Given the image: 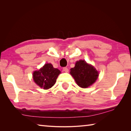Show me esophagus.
Wrapping results in <instances>:
<instances>
[{
  "mask_svg": "<svg viewBox=\"0 0 131 131\" xmlns=\"http://www.w3.org/2000/svg\"><path fill=\"white\" fill-rule=\"evenodd\" d=\"M63 71H65V72H66V73H67V72H68V71H69V69H68V68H66V67H64V68H63Z\"/></svg>",
  "mask_w": 131,
  "mask_h": 131,
  "instance_id": "34e87169",
  "label": "esophagus"
}]
</instances>
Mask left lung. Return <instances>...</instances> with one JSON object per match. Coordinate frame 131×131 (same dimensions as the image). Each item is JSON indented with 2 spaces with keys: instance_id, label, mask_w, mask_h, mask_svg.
Here are the masks:
<instances>
[{
  "instance_id": "1",
  "label": "left lung",
  "mask_w": 131,
  "mask_h": 131,
  "mask_svg": "<svg viewBox=\"0 0 131 131\" xmlns=\"http://www.w3.org/2000/svg\"><path fill=\"white\" fill-rule=\"evenodd\" d=\"M70 73L77 84L82 88H87L96 82L99 73L93 66L84 60L77 61L75 66L70 69Z\"/></svg>"
}]
</instances>
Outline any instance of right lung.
<instances>
[{
	"label": "right lung",
	"mask_w": 131,
	"mask_h": 131,
	"mask_svg": "<svg viewBox=\"0 0 131 131\" xmlns=\"http://www.w3.org/2000/svg\"><path fill=\"white\" fill-rule=\"evenodd\" d=\"M60 73V71L58 69L54 68L52 64L46 63L39 70L34 72L33 79L40 87L48 90L55 84Z\"/></svg>",
	"instance_id": "obj_1"
}]
</instances>
